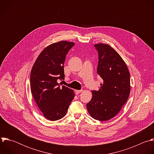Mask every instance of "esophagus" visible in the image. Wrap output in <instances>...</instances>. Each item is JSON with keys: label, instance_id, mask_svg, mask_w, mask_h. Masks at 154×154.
<instances>
[{"label": "esophagus", "instance_id": "esophagus-1", "mask_svg": "<svg viewBox=\"0 0 154 154\" xmlns=\"http://www.w3.org/2000/svg\"><path fill=\"white\" fill-rule=\"evenodd\" d=\"M75 91V94H76V95H78L79 94H80L81 92L82 91V90H76Z\"/></svg>", "mask_w": 154, "mask_h": 154}]
</instances>
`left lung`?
Segmentation results:
<instances>
[{
	"label": "left lung",
	"instance_id": "obj_1",
	"mask_svg": "<svg viewBox=\"0 0 154 154\" xmlns=\"http://www.w3.org/2000/svg\"><path fill=\"white\" fill-rule=\"evenodd\" d=\"M97 73L103 79L99 90H92V98L87 104L90 116L99 121H107L115 116L127 101L131 91L130 73L123 59L110 45L98 44Z\"/></svg>",
	"mask_w": 154,
	"mask_h": 154
}]
</instances>
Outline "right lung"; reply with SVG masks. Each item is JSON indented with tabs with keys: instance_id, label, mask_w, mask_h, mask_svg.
<instances>
[{
	"instance_id": "obj_1",
	"label": "right lung",
	"mask_w": 154,
	"mask_h": 154,
	"mask_svg": "<svg viewBox=\"0 0 154 154\" xmlns=\"http://www.w3.org/2000/svg\"><path fill=\"white\" fill-rule=\"evenodd\" d=\"M74 45L66 41L49 45L40 53L31 71L32 95L44 116L50 121L63 118L75 97L72 89L57 82L64 78L66 57Z\"/></svg>"
}]
</instances>
